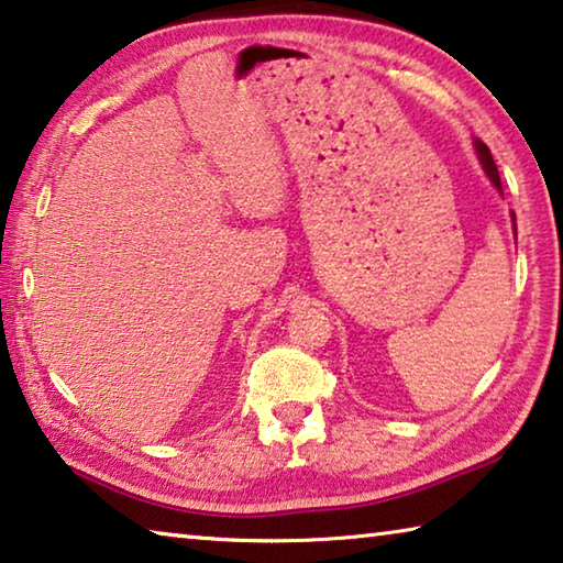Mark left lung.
<instances>
[{"instance_id":"8db88e82","label":"left lung","mask_w":563,"mask_h":563,"mask_svg":"<svg viewBox=\"0 0 563 563\" xmlns=\"http://www.w3.org/2000/svg\"><path fill=\"white\" fill-rule=\"evenodd\" d=\"M476 154H479L482 166H484V170H487V176L492 178V184L501 190V178H499V170H497V164H494V158H492V151L487 148V144H482V141H476Z\"/></svg>"}]
</instances>
